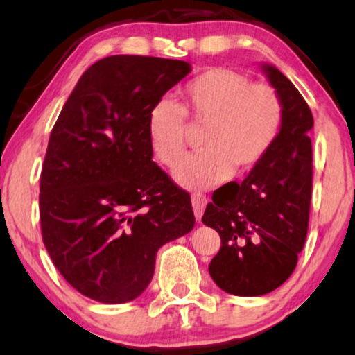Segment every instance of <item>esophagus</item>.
I'll list each match as a JSON object with an SVG mask.
<instances>
[{"instance_id": "esophagus-1", "label": "esophagus", "mask_w": 355, "mask_h": 355, "mask_svg": "<svg viewBox=\"0 0 355 355\" xmlns=\"http://www.w3.org/2000/svg\"><path fill=\"white\" fill-rule=\"evenodd\" d=\"M191 204H193V212L196 220H201L204 209L207 206V198L204 194H193L191 196Z\"/></svg>"}]
</instances>
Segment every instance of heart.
Instances as JSON below:
<instances>
[{
	"label": "heart",
	"mask_w": 355,
	"mask_h": 355,
	"mask_svg": "<svg viewBox=\"0 0 355 355\" xmlns=\"http://www.w3.org/2000/svg\"><path fill=\"white\" fill-rule=\"evenodd\" d=\"M184 117L202 127L201 153L173 168V180L187 189H206L232 175L251 172L275 144L283 122V104L275 88L251 83L249 77L214 67L182 89V104L161 99L148 112L146 130L153 156L172 167L187 146Z\"/></svg>",
	"instance_id": "b5f03b06"
}]
</instances>
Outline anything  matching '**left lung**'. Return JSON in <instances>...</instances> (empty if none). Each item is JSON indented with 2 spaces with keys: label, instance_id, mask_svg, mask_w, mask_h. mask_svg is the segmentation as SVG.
Masks as SVG:
<instances>
[{
  "label": "left lung",
  "instance_id": "8db88e82",
  "mask_svg": "<svg viewBox=\"0 0 355 355\" xmlns=\"http://www.w3.org/2000/svg\"><path fill=\"white\" fill-rule=\"evenodd\" d=\"M261 69L282 99V130L263 161L241 184L218 188L202 216L222 239L209 273L225 293L246 297L273 291L296 268L312 196L311 109L275 66Z\"/></svg>",
  "mask_w": 355,
  "mask_h": 355
}]
</instances>
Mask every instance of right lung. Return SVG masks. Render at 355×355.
Instances as JSON below:
<instances>
[{"mask_svg":"<svg viewBox=\"0 0 355 355\" xmlns=\"http://www.w3.org/2000/svg\"><path fill=\"white\" fill-rule=\"evenodd\" d=\"M191 72L177 59L109 56L64 104L40 180L43 243L59 273L103 304L137 299L156 254L194 227L191 198L153 161V104Z\"/></svg>","mask_w":355,"mask_h":355,"instance_id":"add662e5","label":"right lung"}]
</instances>
